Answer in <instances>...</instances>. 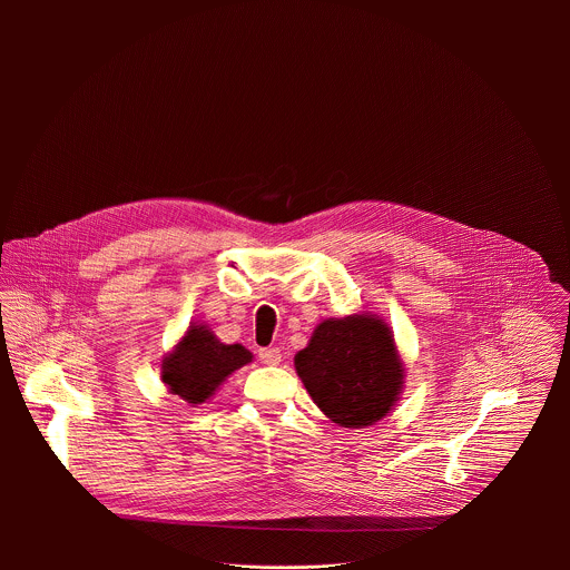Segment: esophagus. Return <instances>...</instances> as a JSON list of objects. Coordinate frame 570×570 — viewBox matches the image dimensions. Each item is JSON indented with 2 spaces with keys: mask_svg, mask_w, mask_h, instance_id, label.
<instances>
[{
  "mask_svg": "<svg viewBox=\"0 0 570 570\" xmlns=\"http://www.w3.org/2000/svg\"><path fill=\"white\" fill-rule=\"evenodd\" d=\"M258 357H261V362L263 364H267V366H276V364H281V348H276V346H267V348H261L258 351Z\"/></svg>",
  "mask_w": 570,
  "mask_h": 570,
  "instance_id": "34e87169",
  "label": "esophagus"
}]
</instances>
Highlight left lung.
Instances as JSON below:
<instances>
[{
    "label": "left lung",
    "instance_id": "left-lung-1",
    "mask_svg": "<svg viewBox=\"0 0 570 570\" xmlns=\"http://www.w3.org/2000/svg\"><path fill=\"white\" fill-rule=\"evenodd\" d=\"M294 364L316 406L344 428L386 416L404 384L391 328L364 314L321 323Z\"/></svg>",
    "mask_w": 570,
    "mask_h": 570
}]
</instances>
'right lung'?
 Returning a JSON list of instances; mask_svg holds the SVG:
<instances>
[{
    "instance_id": "1",
    "label": "right lung",
    "mask_w": 570,
    "mask_h": 570,
    "mask_svg": "<svg viewBox=\"0 0 570 570\" xmlns=\"http://www.w3.org/2000/svg\"><path fill=\"white\" fill-rule=\"evenodd\" d=\"M247 362H252V353L242 344H224L210 328L190 326L164 360L163 380L168 391L184 402L204 404L233 371Z\"/></svg>"
}]
</instances>
